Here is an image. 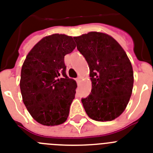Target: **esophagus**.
I'll list each match as a JSON object with an SVG mask.
<instances>
[{
    "label": "esophagus",
    "instance_id": "obj_1",
    "mask_svg": "<svg viewBox=\"0 0 153 153\" xmlns=\"http://www.w3.org/2000/svg\"><path fill=\"white\" fill-rule=\"evenodd\" d=\"M76 81H77V82H80V81H81V78H80V77H78V78H77V79H76Z\"/></svg>",
    "mask_w": 153,
    "mask_h": 153
}]
</instances>
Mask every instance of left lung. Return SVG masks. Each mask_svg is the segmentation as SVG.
<instances>
[{
    "label": "left lung",
    "mask_w": 153,
    "mask_h": 153,
    "mask_svg": "<svg viewBox=\"0 0 153 153\" xmlns=\"http://www.w3.org/2000/svg\"><path fill=\"white\" fill-rule=\"evenodd\" d=\"M74 39L90 71L91 93L82 99L85 112L97 121L114 120L124 112L131 96L134 74L130 60L120 45L105 33L90 32Z\"/></svg>",
    "instance_id": "1"
}]
</instances>
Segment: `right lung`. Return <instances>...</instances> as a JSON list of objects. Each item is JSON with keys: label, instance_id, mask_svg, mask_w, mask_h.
<instances>
[{"label": "right lung", "instance_id": "right-lung-1", "mask_svg": "<svg viewBox=\"0 0 153 153\" xmlns=\"http://www.w3.org/2000/svg\"><path fill=\"white\" fill-rule=\"evenodd\" d=\"M75 47L71 36L53 34L38 42L23 63V102L33 119L43 125H59L68 119L77 84L67 76L65 56Z\"/></svg>", "mask_w": 153, "mask_h": 153}]
</instances>
